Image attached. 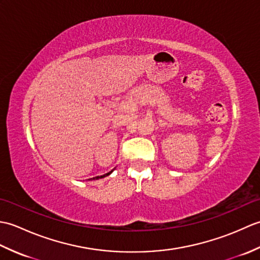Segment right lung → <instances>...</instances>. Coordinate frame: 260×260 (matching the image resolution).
<instances>
[{"instance_id":"1","label":"right lung","mask_w":260,"mask_h":260,"mask_svg":"<svg viewBox=\"0 0 260 260\" xmlns=\"http://www.w3.org/2000/svg\"><path fill=\"white\" fill-rule=\"evenodd\" d=\"M113 171H114V170H112V171H110V172H108V173H106V174H103V175H99V176H95V178H92V179H88V180L91 181V180H99V179H103V178H105V176H108L109 174H112V173H113Z\"/></svg>"}]
</instances>
